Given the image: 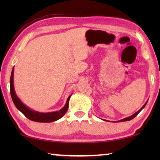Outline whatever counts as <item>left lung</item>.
<instances>
[{"label":"left lung","instance_id":"left-lung-1","mask_svg":"<svg viewBox=\"0 0 160 160\" xmlns=\"http://www.w3.org/2000/svg\"><path fill=\"white\" fill-rule=\"evenodd\" d=\"M146 104H147V102H146L145 104L144 105H143L141 109H140L138 111V112H137L136 113H135L133 115H132V116H129V117H127V118H123V119H122V120H120V121H118V122H121V121H130V120H131V119H132V118H135V116H136L138 114V113H139L140 112H141V111H142V109H143V108H144V107H145Z\"/></svg>","mask_w":160,"mask_h":160}]
</instances>
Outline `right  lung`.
Returning a JSON list of instances; mask_svg holds the SVG:
<instances>
[{
	"mask_svg": "<svg viewBox=\"0 0 160 160\" xmlns=\"http://www.w3.org/2000/svg\"><path fill=\"white\" fill-rule=\"evenodd\" d=\"M13 73H14V68H12L11 76H10V94H11L12 99L13 103L17 107V109L20 111V112L25 115L27 118H29V120L36 121V122H41V123H50L53 122V121H57L59 118L65 115L68 109V104L69 100L71 95L68 97L67 99L66 104L65 105L63 108H62L61 110L58 112H48V113H42L39 112H36V111L32 110L29 109L28 107H26L22 102L20 101V99L18 98L17 94H16L14 89V85H13Z\"/></svg>",
	"mask_w": 160,
	"mask_h": 160,
	"instance_id": "1",
	"label": "right lung"
}]
</instances>
